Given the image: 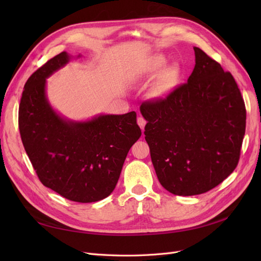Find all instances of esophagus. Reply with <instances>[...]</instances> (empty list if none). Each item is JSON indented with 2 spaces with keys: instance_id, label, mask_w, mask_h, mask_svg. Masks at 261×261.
I'll use <instances>...</instances> for the list:
<instances>
[{
  "instance_id": "34e87169",
  "label": "esophagus",
  "mask_w": 261,
  "mask_h": 261,
  "mask_svg": "<svg viewBox=\"0 0 261 261\" xmlns=\"http://www.w3.org/2000/svg\"><path fill=\"white\" fill-rule=\"evenodd\" d=\"M146 120L145 118L143 117V116H138L137 117V124L139 125V127L141 128V130H144V128H145V126H146Z\"/></svg>"
}]
</instances>
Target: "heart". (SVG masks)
Returning a JSON list of instances; mask_svg holds the SVG:
<instances>
[{
	"instance_id": "b5f03b06",
	"label": "heart",
	"mask_w": 261,
	"mask_h": 261,
	"mask_svg": "<svg viewBox=\"0 0 261 261\" xmlns=\"http://www.w3.org/2000/svg\"><path fill=\"white\" fill-rule=\"evenodd\" d=\"M165 63L162 55H154L146 61L144 66L140 69L141 76H149L156 73ZM179 77V67L176 64L165 66L156 77L154 84L150 89V97L153 99H163L174 88Z\"/></svg>"
}]
</instances>
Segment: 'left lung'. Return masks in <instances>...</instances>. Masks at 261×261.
<instances>
[{
  "instance_id": "1",
  "label": "left lung",
  "mask_w": 261,
  "mask_h": 261,
  "mask_svg": "<svg viewBox=\"0 0 261 261\" xmlns=\"http://www.w3.org/2000/svg\"><path fill=\"white\" fill-rule=\"evenodd\" d=\"M187 83L145 102V139L160 184L178 196L218 186L240 160L246 110L231 73L199 48Z\"/></svg>"
}]
</instances>
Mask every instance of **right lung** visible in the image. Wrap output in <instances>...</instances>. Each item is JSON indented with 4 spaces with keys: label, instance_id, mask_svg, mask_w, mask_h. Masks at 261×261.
Masks as SVG:
<instances>
[{
    "label": "right lung",
    "instance_id": "right-lung-1",
    "mask_svg": "<svg viewBox=\"0 0 261 261\" xmlns=\"http://www.w3.org/2000/svg\"><path fill=\"white\" fill-rule=\"evenodd\" d=\"M70 59L62 52L28 78L19 105V132L44 186L72 201L94 202L114 191L141 130L134 111L99 114L86 121L69 120L55 111L46 96V78Z\"/></svg>",
    "mask_w": 261,
    "mask_h": 261
}]
</instances>
